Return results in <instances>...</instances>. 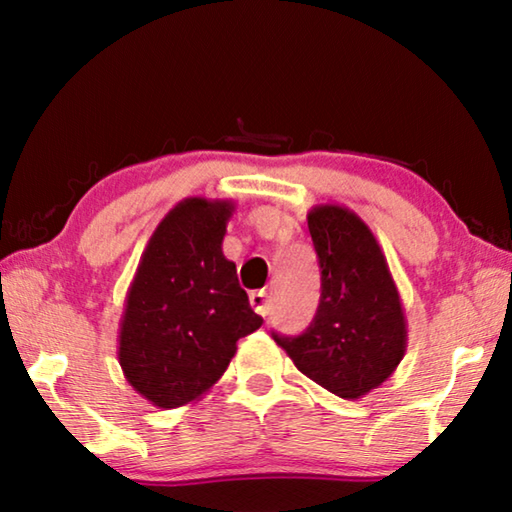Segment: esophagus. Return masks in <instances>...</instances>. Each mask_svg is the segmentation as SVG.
Masks as SVG:
<instances>
[{
  "label": "esophagus",
  "instance_id": "34e87169",
  "mask_svg": "<svg viewBox=\"0 0 512 512\" xmlns=\"http://www.w3.org/2000/svg\"><path fill=\"white\" fill-rule=\"evenodd\" d=\"M250 307H253L259 316H268L271 311V302H268V293L266 291H253L248 296Z\"/></svg>",
  "mask_w": 512,
  "mask_h": 512
}]
</instances>
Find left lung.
I'll use <instances>...</instances> for the list:
<instances>
[{"instance_id":"left-lung-1","label":"left lung","mask_w":512,"mask_h":512,"mask_svg":"<svg viewBox=\"0 0 512 512\" xmlns=\"http://www.w3.org/2000/svg\"><path fill=\"white\" fill-rule=\"evenodd\" d=\"M320 266L316 316L300 336L273 334L296 368L329 393L359 400L384 384L406 352V316L379 241L343 205L307 214Z\"/></svg>"}]
</instances>
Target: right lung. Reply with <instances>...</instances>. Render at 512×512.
Returning a JSON list of instances; mask_svg holds the SVG:
<instances>
[{"label":"right lung","instance_id":"add662e5","mask_svg":"<svg viewBox=\"0 0 512 512\" xmlns=\"http://www.w3.org/2000/svg\"><path fill=\"white\" fill-rule=\"evenodd\" d=\"M235 203L192 196L158 223L137 264L119 323L117 359L160 409L192 404L221 379L241 336L262 327L223 255Z\"/></svg>","mask_w":512,"mask_h":512}]
</instances>
